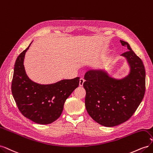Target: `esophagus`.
<instances>
[{
	"label": "esophagus",
	"instance_id": "obj_1",
	"mask_svg": "<svg viewBox=\"0 0 153 153\" xmlns=\"http://www.w3.org/2000/svg\"><path fill=\"white\" fill-rule=\"evenodd\" d=\"M84 82H85L84 78H81L80 79V83H79V85H80V86H83V84H84Z\"/></svg>",
	"mask_w": 153,
	"mask_h": 153
}]
</instances>
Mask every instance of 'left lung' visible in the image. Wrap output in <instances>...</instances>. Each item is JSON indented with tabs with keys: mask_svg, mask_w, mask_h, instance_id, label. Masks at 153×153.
<instances>
[{
	"mask_svg": "<svg viewBox=\"0 0 153 153\" xmlns=\"http://www.w3.org/2000/svg\"><path fill=\"white\" fill-rule=\"evenodd\" d=\"M128 51L125 57L131 67L129 75L122 80L109 77L101 70H89L84 76L85 107L96 122L106 127L117 126L131 118L142 102L146 91V71L140 57L130 46L120 40Z\"/></svg>",
	"mask_w": 153,
	"mask_h": 153,
	"instance_id": "8db88e82",
	"label": "left lung"
}]
</instances>
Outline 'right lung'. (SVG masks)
Instances as JSON below:
<instances>
[{
	"mask_svg": "<svg viewBox=\"0 0 153 153\" xmlns=\"http://www.w3.org/2000/svg\"><path fill=\"white\" fill-rule=\"evenodd\" d=\"M30 44L16 60L11 92L18 110L24 116L36 123L48 124L61 116L65 101L78 87L80 78L62 80L49 85H40L31 81L24 66L25 55Z\"/></svg>",
	"mask_w": 153,
	"mask_h": 153,
	"instance_id": "right-lung-1",
	"label": "right lung"
}]
</instances>
